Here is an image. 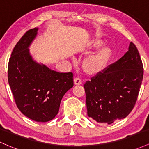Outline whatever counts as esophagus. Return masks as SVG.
<instances>
[{"label":"esophagus","instance_id":"esophagus-1","mask_svg":"<svg viewBox=\"0 0 149 149\" xmlns=\"http://www.w3.org/2000/svg\"><path fill=\"white\" fill-rule=\"evenodd\" d=\"M73 81H74V84L76 85V86H77V85L82 84V81H81L79 78H75Z\"/></svg>","mask_w":149,"mask_h":149}]
</instances>
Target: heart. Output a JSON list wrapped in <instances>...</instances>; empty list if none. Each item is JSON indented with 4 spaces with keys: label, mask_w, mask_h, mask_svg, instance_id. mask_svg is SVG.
Returning <instances> with one entry per match:
<instances>
[{
    "label": "heart",
    "mask_w": 149,
    "mask_h": 149,
    "mask_svg": "<svg viewBox=\"0 0 149 149\" xmlns=\"http://www.w3.org/2000/svg\"><path fill=\"white\" fill-rule=\"evenodd\" d=\"M103 44V42L100 39H95L90 44L83 54H88L93 50L98 49ZM112 49L108 47H104L91 56H88L83 61L82 68L83 71L89 76H95L103 71L112 56Z\"/></svg>",
    "instance_id": "heart-1"
}]
</instances>
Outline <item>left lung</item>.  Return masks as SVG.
Masks as SVG:
<instances>
[{
	"mask_svg": "<svg viewBox=\"0 0 149 149\" xmlns=\"http://www.w3.org/2000/svg\"><path fill=\"white\" fill-rule=\"evenodd\" d=\"M143 76L139 51L130 42L122 58L84 84L88 117L108 125L125 118L134 107Z\"/></svg>",
	"mask_w": 149,
	"mask_h": 149,
	"instance_id": "left-lung-1",
	"label": "left lung"
}]
</instances>
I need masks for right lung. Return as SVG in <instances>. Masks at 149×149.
<instances>
[{
	"instance_id": "right-lung-1",
	"label": "right lung",
	"mask_w": 149,
	"mask_h": 149,
	"mask_svg": "<svg viewBox=\"0 0 149 149\" xmlns=\"http://www.w3.org/2000/svg\"><path fill=\"white\" fill-rule=\"evenodd\" d=\"M37 31L36 27L29 29L16 44L8 62V79L20 112L31 120L46 122L58 114L62 97L73 86V74L34 61L29 47Z\"/></svg>"
}]
</instances>
